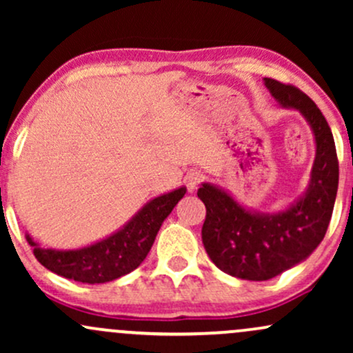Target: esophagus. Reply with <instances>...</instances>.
Wrapping results in <instances>:
<instances>
[{
  "mask_svg": "<svg viewBox=\"0 0 353 353\" xmlns=\"http://www.w3.org/2000/svg\"><path fill=\"white\" fill-rule=\"evenodd\" d=\"M204 182V174L199 171H190L188 176H185V184H188V189L192 192Z\"/></svg>",
  "mask_w": 353,
  "mask_h": 353,
  "instance_id": "esophagus-1",
  "label": "esophagus"
}]
</instances>
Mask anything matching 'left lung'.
Here are the masks:
<instances>
[{
    "mask_svg": "<svg viewBox=\"0 0 353 353\" xmlns=\"http://www.w3.org/2000/svg\"><path fill=\"white\" fill-rule=\"evenodd\" d=\"M264 81L283 108H294L305 116L317 152L305 196L283 212H250L210 184L197 190L205 205V252L222 272L245 281H269L309 257L325 237L339 188L337 149L317 104L292 84Z\"/></svg>",
    "mask_w": 353,
    "mask_h": 353,
    "instance_id": "1",
    "label": "left lung"
}]
</instances>
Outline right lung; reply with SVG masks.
<instances>
[{
	"label": "right lung",
	"mask_w": 353,
	"mask_h": 353,
	"mask_svg": "<svg viewBox=\"0 0 353 353\" xmlns=\"http://www.w3.org/2000/svg\"><path fill=\"white\" fill-rule=\"evenodd\" d=\"M184 194L185 188H181L156 197L116 234L78 250L41 249L30 236L26 239L39 264L51 272L83 283L114 281L141 265L151 250L161 224Z\"/></svg>",
	"instance_id": "add662e5"
}]
</instances>
